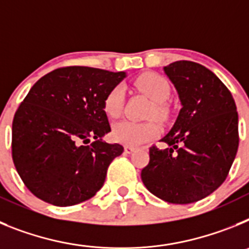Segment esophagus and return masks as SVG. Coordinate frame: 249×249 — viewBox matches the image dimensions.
Masks as SVG:
<instances>
[{
  "label": "esophagus",
  "mask_w": 249,
  "mask_h": 249,
  "mask_svg": "<svg viewBox=\"0 0 249 249\" xmlns=\"http://www.w3.org/2000/svg\"><path fill=\"white\" fill-rule=\"evenodd\" d=\"M135 151H136L135 147H129V146L124 147V153H127V155H131V153H133Z\"/></svg>",
  "instance_id": "34e87169"
}]
</instances>
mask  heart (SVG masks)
I'll return each instance as SVG.
<instances>
[{
    "mask_svg": "<svg viewBox=\"0 0 249 249\" xmlns=\"http://www.w3.org/2000/svg\"><path fill=\"white\" fill-rule=\"evenodd\" d=\"M136 86L141 92L155 103L151 116H156L160 120H164L168 116V109L164 102L168 100L171 89L169 85L163 77L156 73H143L136 80ZM124 92L122 87L117 86L108 92L105 100V112L108 117H120L123 109ZM160 133L158 123L155 121L149 122H132V121H121L116 123L112 129V137L116 142L126 144L129 147H137L146 143L148 141L155 140Z\"/></svg>",
    "mask_w": 249,
    "mask_h": 249,
    "instance_id": "1",
    "label": "heart"
}]
</instances>
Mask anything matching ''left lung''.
I'll list each match as a JSON object with an SVG mask.
<instances>
[{
	"label": "left lung",
	"mask_w": 249,
	"mask_h": 249,
	"mask_svg": "<svg viewBox=\"0 0 249 249\" xmlns=\"http://www.w3.org/2000/svg\"><path fill=\"white\" fill-rule=\"evenodd\" d=\"M182 108L162 138L167 148H149L141 178L168 203L188 204L214 192L227 178L238 149V113L232 94L199 63L177 61L163 67Z\"/></svg>",
	"instance_id": "obj_1"
}]
</instances>
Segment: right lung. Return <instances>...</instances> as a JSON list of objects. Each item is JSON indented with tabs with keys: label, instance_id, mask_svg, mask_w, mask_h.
Returning a JSON list of instances; mask_svg holds the SVG:
<instances>
[{
	"label": "right lung",
	"instance_id": "obj_1",
	"mask_svg": "<svg viewBox=\"0 0 249 249\" xmlns=\"http://www.w3.org/2000/svg\"><path fill=\"white\" fill-rule=\"evenodd\" d=\"M126 77V72L72 66L32 86L13 118L12 158L37 198L73 206L102 188L109 163L123 152L121 144L103 141L111 132L105 100Z\"/></svg>",
	"mask_w": 249,
	"mask_h": 249
}]
</instances>
